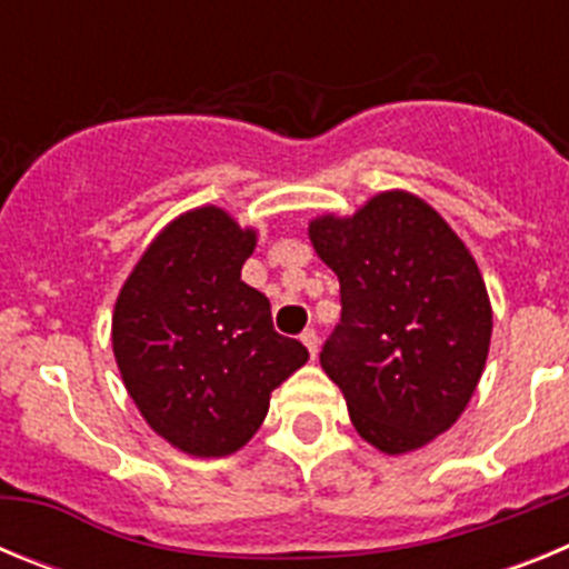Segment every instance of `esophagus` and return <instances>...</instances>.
Returning <instances> with one entry per match:
<instances>
[{
    "mask_svg": "<svg viewBox=\"0 0 569 569\" xmlns=\"http://www.w3.org/2000/svg\"><path fill=\"white\" fill-rule=\"evenodd\" d=\"M301 341H305V347H308L310 356H313V359H316V353H319V333H316L313 328L305 330V333H301Z\"/></svg>",
    "mask_w": 569,
    "mask_h": 569,
    "instance_id": "1",
    "label": "esophagus"
}]
</instances>
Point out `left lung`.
I'll use <instances>...</instances> for the list:
<instances>
[{"instance_id": "8db88e82", "label": "left lung", "mask_w": 569, "mask_h": 569, "mask_svg": "<svg viewBox=\"0 0 569 569\" xmlns=\"http://www.w3.org/2000/svg\"><path fill=\"white\" fill-rule=\"evenodd\" d=\"M308 236L339 276L341 321L319 359L356 433L387 456L430 445L485 373L492 308L479 264L407 190L376 193L353 216H316Z\"/></svg>"}]
</instances>
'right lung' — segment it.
<instances>
[{
  "label": "right lung",
  "instance_id": "obj_1",
  "mask_svg": "<svg viewBox=\"0 0 569 569\" xmlns=\"http://www.w3.org/2000/svg\"><path fill=\"white\" fill-rule=\"evenodd\" d=\"M256 230L204 204L164 224L124 279L113 308V356L153 433L196 459L248 445L270 393L308 361L279 336L268 296L241 281Z\"/></svg>",
  "mask_w": 569,
  "mask_h": 569
}]
</instances>
